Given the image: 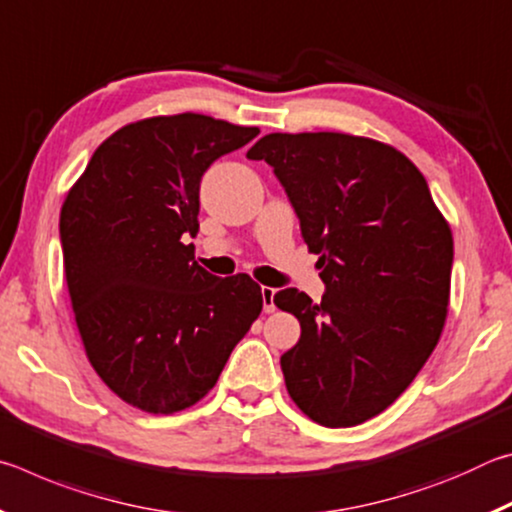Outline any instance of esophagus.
Segmentation results:
<instances>
[{
	"label": "esophagus",
	"instance_id": "1",
	"mask_svg": "<svg viewBox=\"0 0 512 512\" xmlns=\"http://www.w3.org/2000/svg\"><path fill=\"white\" fill-rule=\"evenodd\" d=\"M262 300H264L266 314H273V311H275V289L262 287Z\"/></svg>",
	"mask_w": 512,
	"mask_h": 512
}]
</instances>
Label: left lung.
<instances>
[{
    "label": "left lung",
    "mask_w": 512,
    "mask_h": 512,
    "mask_svg": "<svg viewBox=\"0 0 512 512\" xmlns=\"http://www.w3.org/2000/svg\"><path fill=\"white\" fill-rule=\"evenodd\" d=\"M287 189L302 239L320 255V302L298 289L275 305L300 320L282 354L298 409L323 427L386 411L443 334L454 239L420 169L395 146L348 133H271L248 151Z\"/></svg>",
    "instance_id": "left-lung-1"
}]
</instances>
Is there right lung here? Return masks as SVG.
Listing matches in <instances>:
<instances>
[{"label":"right lung","instance_id":"right-lung-1","mask_svg":"<svg viewBox=\"0 0 512 512\" xmlns=\"http://www.w3.org/2000/svg\"><path fill=\"white\" fill-rule=\"evenodd\" d=\"M257 135L198 112L133 121L101 142L65 196L76 327L103 384L135 409L171 415L201 402L262 314L253 277H214L185 244L205 169Z\"/></svg>","mask_w":512,"mask_h":512}]
</instances>
